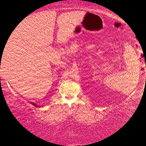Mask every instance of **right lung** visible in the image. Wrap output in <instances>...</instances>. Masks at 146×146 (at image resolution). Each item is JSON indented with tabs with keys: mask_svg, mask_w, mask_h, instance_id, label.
<instances>
[{
	"mask_svg": "<svg viewBox=\"0 0 146 146\" xmlns=\"http://www.w3.org/2000/svg\"><path fill=\"white\" fill-rule=\"evenodd\" d=\"M30 103H31V104H32V105H33L34 106H35V107H39V106H38V105H36V104H35V103H33V102H30Z\"/></svg>",
	"mask_w": 146,
	"mask_h": 146,
	"instance_id": "1",
	"label": "right lung"
}]
</instances>
